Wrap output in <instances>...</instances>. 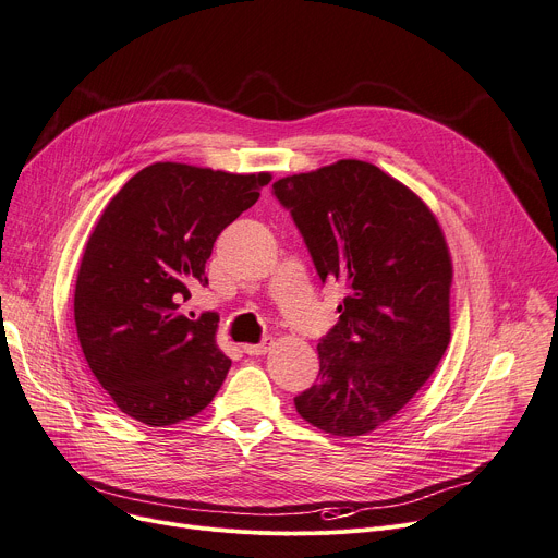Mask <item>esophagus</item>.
Returning <instances> with one entry per match:
<instances>
[{
    "label": "esophagus",
    "instance_id": "1",
    "mask_svg": "<svg viewBox=\"0 0 558 558\" xmlns=\"http://www.w3.org/2000/svg\"><path fill=\"white\" fill-rule=\"evenodd\" d=\"M271 343H274V339H265L263 343H246V345H244V352L251 354V356L267 354V352L271 350Z\"/></svg>",
    "mask_w": 558,
    "mask_h": 558
}]
</instances>
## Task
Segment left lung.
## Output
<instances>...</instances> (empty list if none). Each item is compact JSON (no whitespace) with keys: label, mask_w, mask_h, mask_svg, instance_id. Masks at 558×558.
Returning <instances> with one entry per match:
<instances>
[{"label":"left lung","mask_w":558,"mask_h":558,"mask_svg":"<svg viewBox=\"0 0 558 558\" xmlns=\"http://www.w3.org/2000/svg\"><path fill=\"white\" fill-rule=\"evenodd\" d=\"M274 193L320 280L348 289L339 323L318 343V381L293 399L295 411L329 435L373 433L417 395L449 348L447 238L417 193L367 161L282 177Z\"/></svg>","instance_id":"left-lung-1"}]
</instances>
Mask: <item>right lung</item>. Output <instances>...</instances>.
Here are the masks:
<instances>
[{"label":"right lung","instance_id":"add662e5","mask_svg":"<svg viewBox=\"0 0 558 558\" xmlns=\"http://www.w3.org/2000/svg\"><path fill=\"white\" fill-rule=\"evenodd\" d=\"M271 172L233 174L159 161L109 199L85 244L73 318L87 365L121 411L147 426L195 417L227 379L217 316L179 312L217 235L251 208Z\"/></svg>","mask_w":558,"mask_h":558}]
</instances>
